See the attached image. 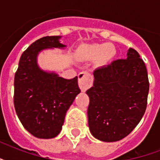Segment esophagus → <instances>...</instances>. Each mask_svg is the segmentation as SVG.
Here are the masks:
<instances>
[{"instance_id": "34e87169", "label": "esophagus", "mask_w": 160, "mask_h": 160, "mask_svg": "<svg viewBox=\"0 0 160 160\" xmlns=\"http://www.w3.org/2000/svg\"><path fill=\"white\" fill-rule=\"evenodd\" d=\"M78 79H79V86L82 91H85L88 88H90L92 85L93 80H94L92 74L88 71L80 72L78 75Z\"/></svg>"}]
</instances>
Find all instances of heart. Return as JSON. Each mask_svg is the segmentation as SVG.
I'll list each match as a JSON object with an SVG mask.
<instances>
[{"mask_svg": "<svg viewBox=\"0 0 160 160\" xmlns=\"http://www.w3.org/2000/svg\"><path fill=\"white\" fill-rule=\"evenodd\" d=\"M85 52L89 56L91 57H98L100 56L103 61H107L114 56L115 51L113 46L108 44L102 45H93L85 50Z\"/></svg>", "mask_w": 160, "mask_h": 160, "instance_id": "heart-1", "label": "heart"}]
</instances>
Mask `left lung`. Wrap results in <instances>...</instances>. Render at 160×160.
I'll return each instance as SVG.
<instances>
[{
	"mask_svg": "<svg viewBox=\"0 0 160 160\" xmlns=\"http://www.w3.org/2000/svg\"><path fill=\"white\" fill-rule=\"evenodd\" d=\"M88 124L95 138L105 142L124 139L141 120L147 106L149 83L146 66L139 53L129 48L119 59L94 71Z\"/></svg>",
	"mask_w": 160,
	"mask_h": 160,
	"instance_id": "1",
	"label": "left lung"
}]
</instances>
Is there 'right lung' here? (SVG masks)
I'll return each mask as SVG.
<instances>
[{
    "mask_svg": "<svg viewBox=\"0 0 160 160\" xmlns=\"http://www.w3.org/2000/svg\"><path fill=\"white\" fill-rule=\"evenodd\" d=\"M61 36H45L32 43L21 55L14 80V105L24 128L39 139L60 134L65 114L80 92L78 77L66 80L46 72L37 64L39 52L64 48Z\"/></svg>",
    "mask_w": 160,
    "mask_h": 160,
    "instance_id": "obj_1",
    "label": "right lung"
}]
</instances>
